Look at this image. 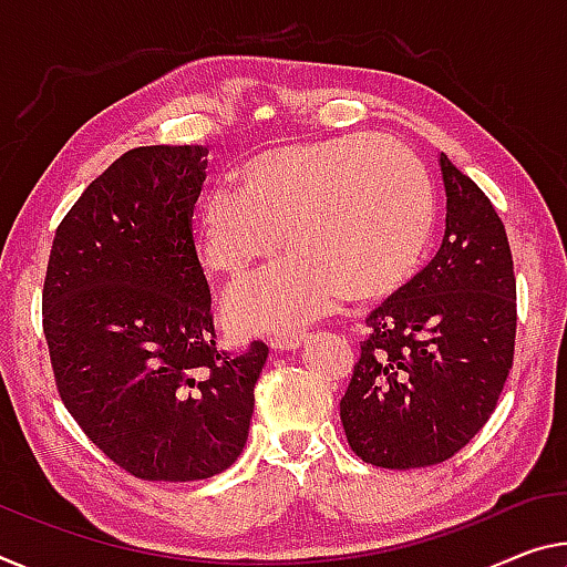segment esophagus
<instances>
[{"label": "esophagus", "mask_w": 567, "mask_h": 567, "mask_svg": "<svg viewBox=\"0 0 567 567\" xmlns=\"http://www.w3.org/2000/svg\"><path fill=\"white\" fill-rule=\"evenodd\" d=\"M305 343L302 336H275L269 338V348L280 350V353H290V350H300Z\"/></svg>", "instance_id": "34e87169"}]
</instances>
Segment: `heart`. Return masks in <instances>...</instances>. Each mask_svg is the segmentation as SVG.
<instances>
[{
	"label": "heart",
	"mask_w": 567,
	"mask_h": 567,
	"mask_svg": "<svg viewBox=\"0 0 567 567\" xmlns=\"http://www.w3.org/2000/svg\"><path fill=\"white\" fill-rule=\"evenodd\" d=\"M436 221L426 166L403 143L350 136L259 151L206 192L194 245L214 275L241 280L285 247L282 267L237 287L224 316L241 332L298 330L348 298L401 290L424 262Z\"/></svg>",
	"instance_id": "1"
}]
</instances>
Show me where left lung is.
Instances as JSON below:
<instances>
[{
    "instance_id": "8db88e82",
    "label": "left lung",
    "mask_w": 567,
    "mask_h": 567,
    "mask_svg": "<svg viewBox=\"0 0 567 567\" xmlns=\"http://www.w3.org/2000/svg\"><path fill=\"white\" fill-rule=\"evenodd\" d=\"M446 229L436 257L368 316L340 401L348 444L383 470L454 456L487 424L512 368L517 292L505 224L444 154Z\"/></svg>"
}]
</instances>
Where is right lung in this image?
<instances>
[{
    "instance_id": "1",
    "label": "right lung",
    "mask_w": 567,
    "mask_h": 567,
    "mask_svg": "<svg viewBox=\"0 0 567 567\" xmlns=\"http://www.w3.org/2000/svg\"><path fill=\"white\" fill-rule=\"evenodd\" d=\"M202 146H141L107 166L52 241L42 322L60 399L138 480H209L247 444L267 346L217 348L192 237Z\"/></svg>"
}]
</instances>
